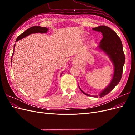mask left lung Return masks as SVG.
Listing matches in <instances>:
<instances>
[{
	"mask_svg": "<svg viewBox=\"0 0 135 135\" xmlns=\"http://www.w3.org/2000/svg\"><path fill=\"white\" fill-rule=\"evenodd\" d=\"M92 29L103 34V38L101 40L99 47L109 56L114 66V75L111 83L99 96H91L93 97H103L111 92L120 81L125 62V55L120 38L112 28L104 25L93 28ZM80 89L81 90L80 88ZM81 91L85 95L90 96L81 90Z\"/></svg>",
	"mask_w": 135,
	"mask_h": 135,
	"instance_id": "8db88e82",
	"label": "left lung"
}]
</instances>
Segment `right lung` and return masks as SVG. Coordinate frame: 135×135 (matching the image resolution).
Returning <instances> with one entry per match:
<instances>
[{"instance_id":"add662e5","label":"right lung","mask_w":135,"mask_h":135,"mask_svg":"<svg viewBox=\"0 0 135 135\" xmlns=\"http://www.w3.org/2000/svg\"><path fill=\"white\" fill-rule=\"evenodd\" d=\"M48 31V28L46 27H42L40 26H32L30 28H27V29L24 31L23 33H22L21 35H20L17 39H16V41L17 42L18 40L23 39V38L26 37L27 35H30V34H32V33H38V32H40V33H46ZM15 47V44L14 45V48ZM13 54H12V56H13ZM12 61V59H11Z\"/></svg>"}]
</instances>
